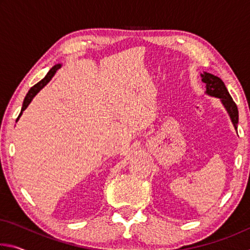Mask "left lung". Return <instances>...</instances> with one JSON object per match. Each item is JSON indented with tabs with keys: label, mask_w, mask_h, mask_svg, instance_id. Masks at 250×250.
I'll return each mask as SVG.
<instances>
[{
	"label": "left lung",
	"mask_w": 250,
	"mask_h": 250,
	"mask_svg": "<svg viewBox=\"0 0 250 250\" xmlns=\"http://www.w3.org/2000/svg\"><path fill=\"white\" fill-rule=\"evenodd\" d=\"M201 77L202 82L206 83V94L221 99L222 104H224V107H225L228 115L230 117L232 125H234L235 129L237 130V124H238V109H237L235 101L232 100L231 96L229 95V92H228L225 83H224L223 80L217 77V76H214L208 73L201 74Z\"/></svg>",
	"instance_id": "8db88e82"
}]
</instances>
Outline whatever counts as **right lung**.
<instances>
[{
  "mask_svg": "<svg viewBox=\"0 0 250 250\" xmlns=\"http://www.w3.org/2000/svg\"><path fill=\"white\" fill-rule=\"evenodd\" d=\"M61 67H62L61 64H57V65H55L54 67H52V68H50V70L47 73V75H46L45 77H44L43 79H42L40 83H37L36 84H34V86L31 88V89L28 90L27 95H26V97H25V99H24V101H23L22 110H21V113L19 115V117H18V119H16V121H18V120L20 119V117L22 116L23 111L28 107V104H31V101L33 100L34 97H35V96L37 95V92H39L41 89H43V88L46 86V84H47V83L50 82V79L53 78V76L55 75V73H56V71H57L59 68H61Z\"/></svg>",
  "mask_w": 250,
  "mask_h": 250,
  "instance_id": "obj_1",
  "label": "right lung"
}]
</instances>
